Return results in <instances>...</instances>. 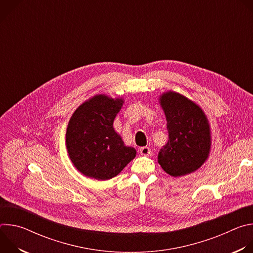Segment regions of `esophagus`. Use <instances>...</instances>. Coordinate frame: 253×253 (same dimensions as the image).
Listing matches in <instances>:
<instances>
[{
  "label": "esophagus",
  "instance_id": "34e87169",
  "mask_svg": "<svg viewBox=\"0 0 253 253\" xmlns=\"http://www.w3.org/2000/svg\"><path fill=\"white\" fill-rule=\"evenodd\" d=\"M140 153H141V155H143V156H149V155L151 154V149H150L149 147H147V146L141 147V148H140Z\"/></svg>",
  "mask_w": 253,
  "mask_h": 253
}]
</instances>
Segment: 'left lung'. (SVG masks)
<instances>
[{
    "label": "left lung",
    "mask_w": 253,
    "mask_h": 253,
    "mask_svg": "<svg viewBox=\"0 0 253 253\" xmlns=\"http://www.w3.org/2000/svg\"><path fill=\"white\" fill-rule=\"evenodd\" d=\"M164 111L169 140L158 154V163L173 177L198 170L211 150V130L207 116L194 101L169 90L158 98Z\"/></svg>",
    "instance_id": "obj_1"
}]
</instances>
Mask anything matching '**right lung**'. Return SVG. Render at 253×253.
Listing matches in <instances>:
<instances>
[{
    "label": "right lung",
    "mask_w": 253,
    "mask_h": 253,
    "mask_svg": "<svg viewBox=\"0 0 253 253\" xmlns=\"http://www.w3.org/2000/svg\"><path fill=\"white\" fill-rule=\"evenodd\" d=\"M124 104L122 97L97 94L83 102L71 116L66 131V147L74 167L86 177L109 180L136 157L113 127Z\"/></svg>",
    "instance_id": "add662e5"
}]
</instances>
